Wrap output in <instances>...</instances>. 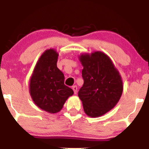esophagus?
<instances>
[{"mask_svg":"<svg viewBox=\"0 0 149 149\" xmlns=\"http://www.w3.org/2000/svg\"><path fill=\"white\" fill-rule=\"evenodd\" d=\"M72 88L73 89V91H74V94H76V93H77V85H73Z\"/></svg>","mask_w":149,"mask_h":149,"instance_id":"1","label":"esophagus"}]
</instances>
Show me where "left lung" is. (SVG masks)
I'll return each instance as SVG.
<instances>
[{
  "label": "left lung",
  "mask_w": 149,
  "mask_h": 149,
  "mask_svg": "<svg viewBox=\"0 0 149 149\" xmlns=\"http://www.w3.org/2000/svg\"><path fill=\"white\" fill-rule=\"evenodd\" d=\"M83 86L78 95L85 113L97 117L113 109L123 92V81L119 71L107 55L102 52L81 54Z\"/></svg>",
  "instance_id": "1"
}]
</instances>
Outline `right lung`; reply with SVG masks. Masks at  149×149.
<instances>
[{"label":"right lung","instance_id":"right-lung-1","mask_svg":"<svg viewBox=\"0 0 149 149\" xmlns=\"http://www.w3.org/2000/svg\"><path fill=\"white\" fill-rule=\"evenodd\" d=\"M58 54L50 49L40 57L30 80L29 91L35 104L50 113L61 111L68 97L74 93L64 85V75L57 67Z\"/></svg>","mask_w":149,"mask_h":149}]
</instances>
